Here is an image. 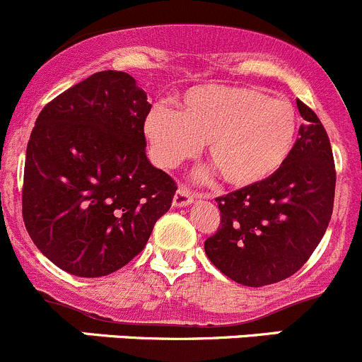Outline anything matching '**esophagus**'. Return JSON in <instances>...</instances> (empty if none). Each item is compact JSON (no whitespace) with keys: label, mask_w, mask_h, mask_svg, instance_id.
<instances>
[{"label":"esophagus","mask_w":362,"mask_h":362,"mask_svg":"<svg viewBox=\"0 0 362 362\" xmlns=\"http://www.w3.org/2000/svg\"><path fill=\"white\" fill-rule=\"evenodd\" d=\"M193 202V193L189 192L188 186H180L176 192V195H174V200L173 204L176 207H185L188 206V204Z\"/></svg>","instance_id":"obj_1"}]
</instances>
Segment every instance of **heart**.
I'll use <instances>...</instances> for the list:
<instances>
[{
	"label": "heart",
	"mask_w": 362,
	"mask_h": 362,
	"mask_svg": "<svg viewBox=\"0 0 362 362\" xmlns=\"http://www.w3.org/2000/svg\"><path fill=\"white\" fill-rule=\"evenodd\" d=\"M144 135L156 165L176 169L207 156L221 180L235 188L269 180L287 162L298 116L287 100L269 98L246 86H199L181 96L177 110L156 103L144 121Z\"/></svg>",
	"instance_id": "obj_1"
}]
</instances>
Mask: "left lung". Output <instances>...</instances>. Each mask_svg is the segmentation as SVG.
Returning <instances> with one entry per match:
<instances>
[{
  "mask_svg": "<svg viewBox=\"0 0 362 362\" xmlns=\"http://www.w3.org/2000/svg\"><path fill=\"white\" fill-rule=\"evenodd\" d=\"M304 124L287 162L269 180L218 197L220 227L204 243L225 276L264 287L298 273L324 238L334 204L331 142L317 114L298 100Z\"/></svg>",
  "mask_w": 362,
  "mask_h": 362,
  "instance_id": "8db88e82",
  "label": "left lung"
}]
</instances>
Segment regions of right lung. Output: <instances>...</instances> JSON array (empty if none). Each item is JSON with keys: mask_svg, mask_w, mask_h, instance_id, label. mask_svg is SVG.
I'll use <instances>...</instances> for the list:
<instances>
[{"mask_svg": "<svg viewBox=\"0 0 362 362\" xmlns=\"http://www.w3.org/2000/svg\"><path fill=\"white\" fill-rule=\"evenodd\" d=\"M144 89L105 70L42 109L24 163L23 218L37 248L82 278L107 276L144 250L177 186L146 156Z\"/></svg>", "mask_w": 362, "mask_h": 362, "instance_id": "obj_1", "label": "right lung"}]
</instances>
